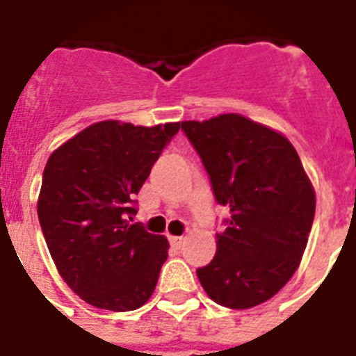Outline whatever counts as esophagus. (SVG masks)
I'll return each instance as SVG.
<instances>
[{
	"instance_id": "obj_1",
	"label": "esophagus",
	"mask_w": 356,
	"mask_h": 356,
	"mask_svg": "<svg viewBox=\"0 0 356 356\" xmlns=\"http://www.w3.org/2000/svg\"><path fill=\"white\" fill-rule=\"evenodd\" d=\"M169 241H170V244H172V246H176V248H180L181 244H184V237H169Z\"/></svg>"
}]
</instances>
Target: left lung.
I'll return each mask as SVG.
<instances>
[{
	"label": "left lung",
	"instance_id": "1",
	"mask_svg": "<svg viewBox=\"0 0 356 356\" xmlns=\"http://www.w3.org/2000/svg\"><path fill=\"white\" fill-rule=\"evenodd\" d=\"M220 206L229 207L217 254L196 270L215 303L261 305L286 285L311 233L316 196L285 136L238 113L184 121Z\"/></svg>",
	"mask_w": 356,
	"mask_h": 356
}]
</instances>
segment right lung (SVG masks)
<instances>
[{
	"instance_id": "add662e5",
	"label": "right lung",
	"mask_w": 356,
	"mask_h": 356,
	"mask_svg": "<svg viewBox=\"0 0 356 356\" xmlns=\"http://www.w3.org/2000/svg\"><path fill=\"white\" fill-rule=\"evenodd\" d=\"M178 130L180 123L101 121L49 156L40 226L64 281L90 305L136 311L154 292L169 243L130 220L136 195Z\"/></svg>"
}]
</instances>
